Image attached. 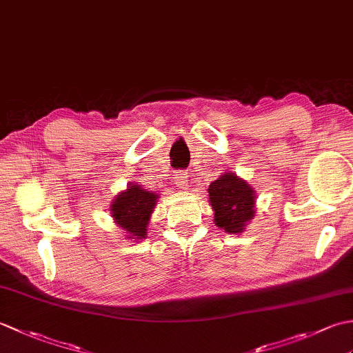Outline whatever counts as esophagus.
<instances>
[{"mask_svg":"<svg viewBox=\"0 0 353 353\" xmlns=\"http://www.w3.org/2000/svg\"><path fill=\"white\" fill-rule=\"evenodd\" d=\"M176 185L181 190H188V181H186V174H183V172H177V174H176Z\"/></svg>","mask_w":353,"mask_h":353,"instance_id":"1","label":"esophagus"}]
</instances>
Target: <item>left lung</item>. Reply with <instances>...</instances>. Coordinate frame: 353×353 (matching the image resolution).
<instances>
[{
	"label": "left lung",
	"instance_id": "8db88e82",
	"mask_svg": "<svg viewBox=\"0 0 353 353\" xmlns=\"http://www.w3.org/2000/svg\"><path fill=\"white\" fill-rule=\"evenodd\" d=\"M209 205L214 211V224L226 234H241L256 214V191L253 186L226 171L208 188Z\"/></svg>",
	"mask_w": 353,
	"mask_h": 353
}]
</instances>
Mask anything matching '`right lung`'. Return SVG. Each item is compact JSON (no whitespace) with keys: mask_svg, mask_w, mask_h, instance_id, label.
<instances>
[{"mask_svg":"<svg viewBox=\"0 0 353 353\" xmlns=\"http://www.w3.org/2000/svg\"><path fill=\"white\" fill-rule=\"evenodd\" d=\"M159 194L147 191L144 186L130 182L127 188L117 194L110 203V215L127 239L147 238V226Z\"/></svg>","mask_w":353,"mask_h":353,"instance_id":"right-lung-1","label":"right lung"}]
</instances>
